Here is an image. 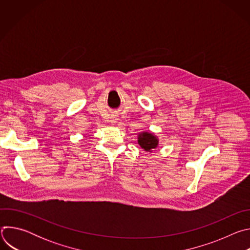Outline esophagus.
<instances>
[{"instance_id": "obj_1", "label": "esophagus", "mask_w": 250, "mask_h": 250, "mask_svg": "<svg viewBox=\"0 0 250 250\" xmlns=\"http://www.w3.org/2000/svg\"><path fill=\"white\" fill-rule=\"evenodd\" d=\"M111 123H112V124H115V123H116V120H115V119H112V120H111Z\"/></svg>"}]
</instances>
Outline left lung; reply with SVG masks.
<instances>
[{
  "label": "left lung",
  "mask_w": 250,
  "mask_h": 250,
  "mask_svg": "<svg viewBox=\"0 0 250 250\" xmlns=\"http://www.w3.org/2000/svg\"><path fill=\"white\" fill-rule=\"evenodd\" d=\"M137 142L139 146L146 152L154 151L159 146L158 137L150 131H141L137 134Z\"/></svg>",
  "instance_id": "8db88e82"
}]
</instances>
